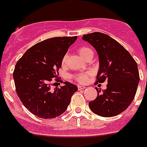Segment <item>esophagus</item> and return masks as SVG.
Returning a JSON list of instances; mask_svg holds the SVG:
<instances>
[{"label": "esophagus", "instance_id": "34e87169", "mask_svg": "<svg viewBox=\"0 0 147 147\" xmlns=\"http://www.w3.org/2000/svg\"><path fill=\"white\" fill-rule=\"evenodd\" d=\"M78 90H84V89H85V87H84V86L78 85Z\"/></svg>", "mask_w": 147, "mask_h": 147}]
</instances>
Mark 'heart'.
<instances>
[{
  "label": "heart",
  "instance_id": "obj_1",
  "mask_svg": "<svg viewBox=\"0 0 147 147\" xmlns=\"http://www.w3.org/2000/svg\"><path fill=\"white\" fill-rule=\"evenodd\" d=\"M78 53H79L80 56H81L84 60H85L87 58H88V57H93V54H94L92 50H91L90 47L85 46L79 47V48H78ZM66 57H67V55H65V56L63 57V60H62L63 64H64V63H65ZM74 78H75V79H76L78 82H79V83H85L88 78V76L86 73H78Z\"/></svg>",
  "mask_w": 147,
  "mask_h": 147
}]
</instances>
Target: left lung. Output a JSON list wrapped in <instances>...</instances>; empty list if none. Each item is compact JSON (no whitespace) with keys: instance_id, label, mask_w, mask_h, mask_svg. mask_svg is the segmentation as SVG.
Listing matches in <instances>:
<instances>
[{"instance_id":"1","label":"left lung","mask_w":147,"mask_h":147,"mask_svg":"<svg viewBox=\"0 0 147 147\" xmlns=\"http://www.w3.org/2000/svg\"><path fill=\"white\" fill-rule=\"evenodd\" d=\"M97 52L100 69L96 83L107 81V89L96 88L97 96L89 102L93 113L102 117H113L126 109L135 96L140 81L138 64L123 46L101 32L84 34Z\"/></svg>"}]
</instances>
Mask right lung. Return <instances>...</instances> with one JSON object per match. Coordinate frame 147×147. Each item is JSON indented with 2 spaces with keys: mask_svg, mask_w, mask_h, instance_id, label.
<instances>
[{
  "mask_svg": "<svg viewBox=\"0 0 147 147\" xmlns=\"http://www.w3.org/2000/svg\"><path fill=\"white\" fill-rule=\"evenodd\" d=\"M77 38L57 37L43 40L27 50L16 64V90L22 104L34 115L53 119L67 109L77 86L65 82L64 85L52 90L51 82L58 77L63 57Z\"/></svg>",
  "mask_w": 147,
  "mask_h": 147,
  "instance_id": "obj_1",
  "label": "right lung"
}]
</instances>
